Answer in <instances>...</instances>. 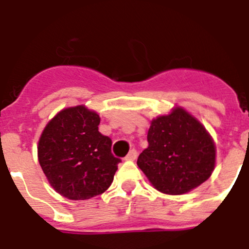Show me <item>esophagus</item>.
I'll return each mask as SVG.
<instances>
[{
    "mask_svg": "<svg viewBox=\"0 0 249 249\" xmlns=\"http://www.w3.org/2000/svg\"><path fill=\"white\" fill-rule=\"evenodd\" d=\"M136 158H137V151H136V149H131V151L129 152V154L125 157V159H126V160H135Z\"/></svg>",
    "mask_w": 249,
    "mask_h": 249,
    "instance_id": "esophagus-1",
    "label": "esophagus"
}]
</instances>
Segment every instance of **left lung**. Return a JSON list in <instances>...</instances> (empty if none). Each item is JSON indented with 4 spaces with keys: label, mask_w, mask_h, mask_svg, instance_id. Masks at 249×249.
<instances>
[{
    "label": "left lung",
    "mask_w": 249,
    "mask_h": 249,
    "mask_svg": "<svg viewBox=\"0 0 249 249\" xmlns=\"http://www.w3.org/2000/svg\"><path fill=\"white\" fill-rule=\"evenodd\" d=\"M148 147L137 165L154 189L183 195L208 180L215 166V144L206 127L183 108L153 119Z\"/></svg>",
    "instance_id": "obj_1"
}]
</instances>
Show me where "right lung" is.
Listing matches in <instances>:
<instances>
[{"instance_id":"1","label":"right lung","mask_w":249,"mask_h":249,"mask_svg":"<svg viewBox=\"0 0 249 249\" xmlns=\"http://www.w3.org/2000/svg\"><path fill=\"white\" fill-rule=\"evenodd\" d=\"M100 115L85 106L66 108L48 122L38 140V163L53 189L69 199L103 194L118 170L112 140L98 131Z\"/></svg>"}]
</instances>
